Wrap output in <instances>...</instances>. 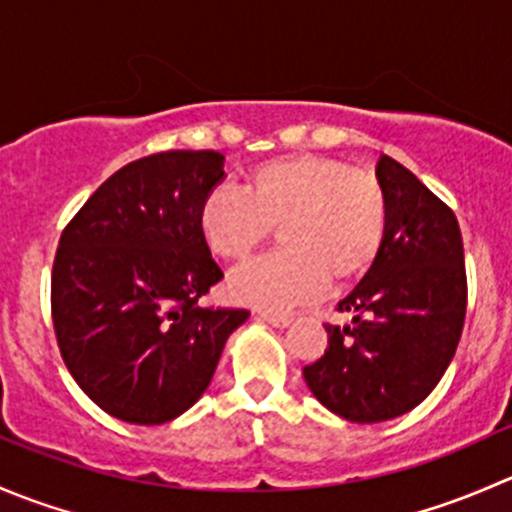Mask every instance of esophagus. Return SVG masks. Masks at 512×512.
Returning a JSON list of instances; mask_svg holds the SVG:
<instances>
[{
    "label": "esophagus",
    "mask_w": 512,
    "mask_h": 512,
    "mask_svg": "<svg viewBox=\"0 0 512 512\" xmlns=\"http://www.w3.org/2000/svg\"><path fill=\"white\" fill-rule=\"evenodd\" d=\"M260 317L265 319L267 324H272V327H287L289 322H292V317L289 314H275V312H260Z\"/></svg>",
    "instance_id": "obj_1"
}]
</instances>
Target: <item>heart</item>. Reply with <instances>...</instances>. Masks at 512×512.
<instances>
[{"instance_id": "heart-1", "label": "heart", "mask_w": 512, "mask_h": 512, "mask_svg": "<svg viewBox=\"0 0 512 512\" xmlns=\"http://www.w3.org/2000/svg\"><path fill=\"white\" fill-rule=\"evenodd\" d=\"M277 225L282 252L230 277L237 302L287 309L317 297L329 280L359 277L384 240V190L366 170L297 153L252 170L245 193L218 185L200 205L205 242L230 262L247 260Z\"/></svg>"}]
</instances>
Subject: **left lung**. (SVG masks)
Returning a JSON list of instances; mask_svg holds the SVG:
<instances>
[{"label":"left lung","mask_w":512,"mask_h":512,"mask_svg":"<svg viewBox=\"0 0 512 512\" xmlns=\"http://www.w3.org/2000/svg\"><path fill=\"white\" fill-rule=\"evenodd\" d=\"M376 180L386 230L369 272L327 324L329 347L304 366L309 391L332 414L379 423L409 414L441 381L466 319V265L456 215L411 170L381 156Z\"/></svg>","instance_id":"8db88e82"}]
</instances>
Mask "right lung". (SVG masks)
<instances>
[{
    "label": "right lung",
    "instance_id": "add662e5",
    "mask_svg": "<svg viewBox=\"0 0 512 512\" xmlns=\"http://www.w3.org/2000/svg\"><path fill=\"white\" fill-rule=\"evenodd\" d=\"M218 151L123 165L61 232L51 317L66 369L113 418L158 426L190 409L247 309L198 307L223 280L200 205L223 183Z\"/></svg>",
    "mask_w": 512,
    "mask_h": 512
}]
</instances>
